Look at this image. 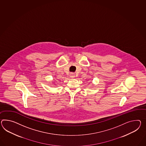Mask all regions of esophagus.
<instances>
[{
	"mask_svg": "<svg viewBox=\"0 0 146 146\" xmlns=\"http://www.w3.org/2000/svg\"><path fill=\"white\" fill-rule=\"evenodd\" d=\"M70 77L71 78H74L75 77V74L74 73H71L70 74Z\"/></svg>",
	"mask_w": 146,
	"mask_h": 146,
	"instance_id": "1",
	"label": "esophagus"
}]
</instances>
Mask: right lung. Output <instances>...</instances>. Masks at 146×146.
<instances>
[{"label":"right lung","mask_w":146,"mask_h":146,"mask_svg":"<svg viewBox=\"0 0 146 146\" xmlns=\"http://www.w3.org/2000/svg\"><path fill=\"white\" fill-rule=\"evenodd\" d=\"M53 84H55V83H53Z\"/></svg>","instance_id":"1"}]
</instances>
